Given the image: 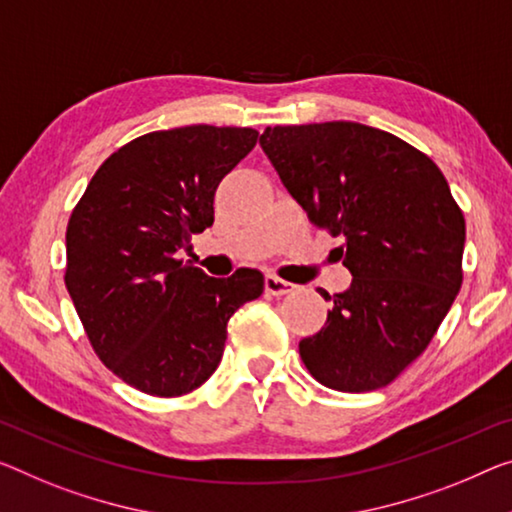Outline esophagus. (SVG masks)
Masks as SVG:
<instances>
[{"label":"esophagus","instance_id":"esophagus-1","mask_svg":"<svg viewBox=\"0 0 512 512\" xmlns=\"http://www.w3.org/2000/svg\"><path fill=\"white\" fill-rule=\"evenodd\" d=\"M293 283L283 281L279 277H274V274H267L265 277V293L267 295H274V297H281V295H288L293 293Z\"/></svg>","mask_w":512,"mask_h":512}]
</instances>
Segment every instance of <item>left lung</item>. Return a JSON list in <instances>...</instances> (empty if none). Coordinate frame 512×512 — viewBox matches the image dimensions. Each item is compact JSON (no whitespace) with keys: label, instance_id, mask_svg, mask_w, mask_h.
Segmentation results:
<instances>
[{"label":"left lung","instance_id":"1","mask_svg":"<svg viewBox=\"0 0 512 512\" xmlns=\"http://www.w3.org/2000/svg\"><path fill=\"white\" fill-rule=\"evenodd\" d=\"M261 146L311 224L345 240L352 272L325 327L300 341L304 366L336 391L387 387L462 286L465 217L444 174L407 141L352 121L274 125Z\"/></svg>","mask_w":512,"mask_h":512}]
</instances>
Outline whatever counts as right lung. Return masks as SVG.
Returning a JSON list of instances; mask_svg holds the SVG:
<instances>
[{"label":"right lung","mask_w":512,"mask_h":512,"mask_svg":"<svg viewBox=\"0 0 512 512\" xmlns=\"http://www.w3.org/2000/svg\"><path fill=\"white\" fill-rule=\"evenodd\" d=\"M254 128L185 125L128 141L93 174L66 229V288L93 352L148 396L199 389L226 322L263 293L240 267L208 277L178 251L215 222V190L256 146Z\"/></svg>","instance_id":"add662e5"}]
</instances>
